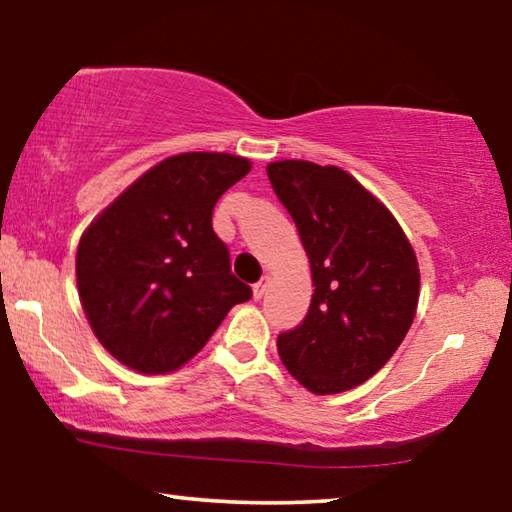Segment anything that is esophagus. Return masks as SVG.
Here are the masks:
<instances>
[{
  "mask_svg": "<svg viewBox=\"0 0 512 512\" xmlns=\"http://www.w3.org/2000/svg\"><path fill=\"white\" fill-rule=\"evenodd\" d=\"M268 286H270V277H263L261 281H258V284H254V298L261 300L265 291H268Z\"/></svg>",
  "mask_w": 512,
  "mask_h": 512,
  "instance_id": "esophagus-1",
  "label": "esophagus"
}]
</instances>
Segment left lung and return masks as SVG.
<instances>
[{"mask_svg":"<svg viewBox=\"0 0 512 512\" xmlns=\"http://www.w3.org/2000/svg\"><path fill=\"white\" fill-rule=\"evenodd\" d=\"M274 194L298 226L314 295L298 328L281 332L284 367L314 395L365 383L392 358L418 307L420 270L402 226L337 166L274 161Z\"/></svg>","mask_w":512,"mask_h":512,"instance_id":"8db88e82","label":"left lung"}]
</instances>
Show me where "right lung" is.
<instances>
[{
  "label": "right lung",
  "mask_w": 512,
  "mask_h": 512,
  "mask_svg": "<svg viewBox=\"0 0 512 512\" xmlns=\"http://www.w3.org/2000/svg\"><path fill=\"white\" fill-rule=\"evenodd\" d=\"M251 170L224 152H184L138 177L83 233L78 293L103 348L143 374L194 358L251 288L231 272L212 210Z\"/></svg>",
  "instance_id": "obj_1"
}]
</instances>
